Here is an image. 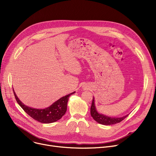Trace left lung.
I'll return each instance as SVG.
<instances>
[{"mask_svg": "<svg viewBox=\"0 0 156 156\" xmlns=\"http://www.w3.org/2000/svg\"><path fill=\"white\" fill-rule=\"evenodd\" d=\"M90 114L95 121H96L97 122H99L100 124L104 125H111L118 123V122H120L128 116V115H126L125 116L121 117V118H112V117H109L107 116L103 115V114L98 113L95 106L94 97H93L92 105L90 108Z\"/></svg>", "mask_w": 156, "mask_h": 156, "instance_id": "left-lung-1", "label": "left lung"}]
</instances>
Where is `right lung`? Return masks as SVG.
<instances>
[{
	"instance_id": "right-lung-1",
	"label": "right lung",
	"mask_w": 156,
	"mask_h": 156,
	"mask_svg": "<svg viewBox=\"0 0 156 156\" xmlns=\"http://www.w3.org/2000/svg\"><path fill=\"white\" fill-rule=\"evenodd\" d=\"M14 92L15 99L21 106V108L25 111L30 116L36 121L42 122V123H51L60 119L66 112L67 110V103L69 99V97L75 94L74 92L64 97H61V99L57 100L50 107H48L44 109H38L32 108L28 107V106L24 105L16 96Z\"/></svg>"
}]
</instances>
